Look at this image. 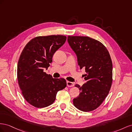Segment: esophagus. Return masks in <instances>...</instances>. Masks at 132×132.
I'll return each mask as SVG.
<instances>
[{"label":"esophagus","instance_id":"esophagus-1","mask_svg":"<svg viewBox=\"0 0 132 132\" xmlns=\"http://www.w3.org/2000/svg\"><path fill=\"white\" fill-rule=\"evenodd\" d=\"M67 86H68V87H73L74 86V84L72 82H70V81H67Z\"/></svg>","mask_w":132,"mask_h":132}]
</instances>
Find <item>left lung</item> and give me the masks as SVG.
Returning <instances> with one entry per match:
<instances>
[{
    "label": "left lung",
    "instance_id": "left-lung-1",
    "mask_svg": "<svg viewBox=\"0 0 132 132\" xmlns=\"http://www.w3.org/2000/svg\"><path fill=\"white\" fill-rule=\"evenodd\" d=\"M67 41L77 57L80 69H85V84L73 100L79 110L89 112L98 107L107 96L112 82V62L106 47L88 36H68Z\"/></svg>",
    "mask_w": 132,
    "mask_h": 132
}]
</instances>
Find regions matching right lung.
<instances>
[{"instance_id": "1", "label": "right lung", "mask_w": 132, "mask_h": 132, "mask_svg": "<svg viewBox=\"0 0 132 132\" xmlns=\"http://www.w3.org/2000/svg\"><path fill=\"white\" fill-rule=\"evenodd\" d=\"M66 36H37L26 45L18 63V84L25 100L32 106L44 108L54 103L57 92L65 88L64 78H54L44 72L55 52L65 44Z\"/></svg>"}]
</instances>
